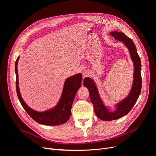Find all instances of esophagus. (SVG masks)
<instances>
[{
    "mask_svg": "<svg viewBox=\"0 0 156 156\" xmlns=\"http://www.w3.org/2000/svg\"><path fill=\"white\" fill-rule=\"evenodd\" d=\"M81 72H82V73H83V75H84V76H85V75H88V69H87V68L83 67V68H82V69H81Z\"/></svg>",
    "mask_w": 156,
    "mask_h": 156,
    "instance_id": "esophagus-1",
    "label": "esophagus"
}]
</instances>
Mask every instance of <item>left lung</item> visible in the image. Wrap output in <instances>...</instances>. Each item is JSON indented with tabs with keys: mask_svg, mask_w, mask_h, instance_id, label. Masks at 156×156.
I'll return each instance as SVG.
<instances>
[{
	"mask_svg": "<svg viewBox=\"0 0 156 156\" xmlns=\"http://www.w3.org/2000/svg\"><path fill=\"white\" fill-rule=\"evenodd\" d=\"M110 34L114 37L115 40L122 41L128 49L133 63L134 73L133 84L128 96L115 105V110L113 111H111L109 108L104 105L94 80L90 77L84 79L83 85L88 90L90 98L93 104L96 115L99 119L104 121L116 120L126 115L137 101L142 87L140 58L133 41L123 32L112 31Z\"/></svg>",
	"mask_w": 156,
	"mask_h": 156,
	"instance_id": "obj_1",
	"label": "left lung"
}]
</instances>
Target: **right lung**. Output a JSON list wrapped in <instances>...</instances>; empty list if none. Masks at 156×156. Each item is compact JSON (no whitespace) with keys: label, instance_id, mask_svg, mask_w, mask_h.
Segmentation results:
<instances>
[{"label":"right lung","instance_id":"obj_1","mask_svg":"<svg viewBox=\"0 0 156 156\" xmlns=\"http://www.w3.org/2000/svg\"><path fill=\"white\" fill-rule=\"evenodd\" d=\"M18 56L15 64L16 75V90L21 105L32 119L37 123L46 126H57L66 122L71 115V109L76 93L81 87L82 75L77 73L66 79L62 93L56 105L43 112L36 111L29 107L23 100L19 88V78L17 73Z\"/></svg>","mask_w":156,"mask_h":156}]
</instances>
